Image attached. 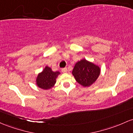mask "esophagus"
Masks as SVG:
<instances>
[{"instance_id": "34e87169", "label": "esophagus", "mask_w": 133, "mask_h": 133, "mask_svg": "<svg viewBox=\"0 0 133 133\" xmlns=\"http://www.w3.org/2000/svg\"><path fill=\"white\" fill-rule=\"evenodd\" d=\"M62 72H64V73H65V72H68V69H67L66 68H62Z\"/></svg>"}]
</instances>
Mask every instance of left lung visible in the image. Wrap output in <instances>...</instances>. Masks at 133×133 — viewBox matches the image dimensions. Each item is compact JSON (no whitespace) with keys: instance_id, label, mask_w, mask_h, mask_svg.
Segmentation results:
<instances>
[{"instance_id":"left-lung-1","label":"left lung","mask_w":133,"mask_h":133,"mask_svg":"<svg viewBox=\"0 0 133 133\" xmlns=\"http://www.w3.org/2000/svg\"><path fill=\"white\" fill-rule=\"evenodd\" d=\"M72 74L79 84L88 87L97 81L100 74V68L98 65L83 59L76 63Z\"/></svg>"}]
</instances>
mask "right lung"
I'll list each match as a JSON object with an SVG mask.
<instances>
[{
  "instance_id": "1",
  "label": "right lung",
  "mask_w": 133,
  "mask_h": 133,
  "mask_svg": "<svg viewBox=\"0 0 133 133\" xmlns=\"http://www.w3.org/2000/svg\"><path fill=\"white\" fill-rule=\"evenodd\" d=\"M59 71L54 72L50 68L45 66L44 69L38 74L36 79V85L43 90L52 88L56 83V78L60 74Z\"/></svg>"
}]
</instances>
